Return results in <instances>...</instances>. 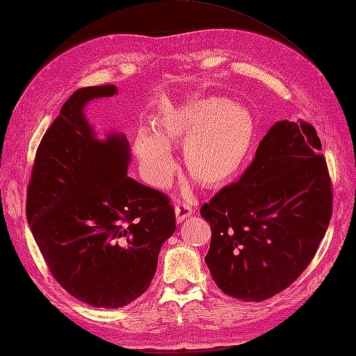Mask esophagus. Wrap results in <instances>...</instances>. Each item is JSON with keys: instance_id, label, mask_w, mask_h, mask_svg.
I'll list each match as a JSON object with an SVG mask.
<instances>
[{"instance_id": "obj_1", "label": "esophagus", "mask_w": 356, "mask_h": 356, "mask_svg": "<svg viewBox=\"0 0 356 356\" xmlns=\"http://www.w3.org/2000/svg\"><path fill=\"white\" fill-rule=\"evenodd\" d=\"M195 212L193 211V208L190 207V204H187V203H178L177 207H175V217H177V221L178 222H181V221H184L186 218H188L190 215Z\"/></svg>"}]
</instances>
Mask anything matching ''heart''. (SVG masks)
Here are the masks:
<instances>
[{
  "instance_id": "obj_1",
  "label": "heart",
  "mask_w": 356,
  "mask_h": 356,
  "mask_svg": "<svg viewBox=\"0 0 356 356\" xmlns=\"http://www.w3.org/2000/svg\"><path fill=\"white\" fill-rule=\"evenodd\" d=\"M255 139V120L245 106L208 98L170 108L159 118L156 134L139 131L134 152L145 179L166 188L177 161L170 147H184V163L202 184L217 187L238 174Z\"/></svg>"
}]
</instances>
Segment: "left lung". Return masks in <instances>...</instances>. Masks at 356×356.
<instances>
[{"instance_id": "obj_1", "label": "left lung", "mask_w": 356, "mask_h": 356, "mask_svg": "<svg viewBox=\"0 0 356 356\" xmlns=\"http://www.w3.org/2000/svg\"><path fill=\"white\" fill-rule=\"evenodd\" d=\"M200 215L212 232L204 261L224 294L263 301L288 288L315 257L332 215L315 127L275 123L239 181L221 188Z\"/></svg>"}]
</instances>
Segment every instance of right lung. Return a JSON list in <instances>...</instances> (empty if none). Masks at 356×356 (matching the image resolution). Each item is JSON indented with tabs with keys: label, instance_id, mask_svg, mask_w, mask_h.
Wrapping results in <instances>:
<instances>
[{
	"label": "right lung",
	"instance_id": "right-lung-1",
	"mask_svg": "<svg viewBox=\"0 0 356 356\" xmlns=\"http://www.w3.org/2000/svg\"><path fill=\"white\" fill-rule=\"evenodd\" d=\"M114 84L71 95L37 148L26 218L56 282L93 307L118 309L152 284L160 248L175 232V211L159 190L127 177L124 135L95 138L83 114Z\"/></svg>",
	"mask_w": 356,
	"mask_h": 356
}]
</instances>
